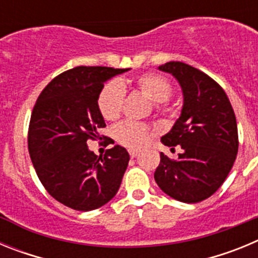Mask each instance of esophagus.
I'll use <instances>...</instances> for the list:
<instances>
[{
	"label": "esophagus",
	"instance_id": "1",
	"mask_svg": "<svg viewBox=\"0 0 258 258\" xmlns=\"http://www.w3.org/2000/svg\"><path fill=\"white\" fill-rule=\"evenodd\" d=\"M138 154H140L138 150H129V155H131V157H136Z\"/></svg>",
	"mask_w": 258,
	"mask_h": 258
}]
</instances>
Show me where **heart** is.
Here are the masks:
<instances>
[{"mask_svg": "<svg viewBox=\"0 0 258 258\" xmlns=\"http://www.w3.org/2000/svg\"><path fill=\"white\" fill-rule=\"evenodd\" d=\"M138 92L155 104L163 103L172 94V85L165 77L147 72L137 77ZM125 99V88L120 81H111L99 93L98 108L106 120L111 121L120 116ZM164 104V103H163ZM151 127L136 121H122L115 126V137L126 147L137 149L145 145L151 137Z\"/></svg>", "mask_w": 258, "mask_h": 258, "instance_id": "1", "label": "heart"}]
</instances>
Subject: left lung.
Masks as SVG:
<instances>
[{
    "instance_id": "1",
    "label": "left lung",
    "mask_w": 258,
    "mask_h": 258,
    "mask_svg": "<svg viewBox=\"0 0 258 258\" xmlns=\"http://www.w3.org/2000/svg\"><path fill=\"white\" fill-rule=\"evenodd\" d=\"M159 70L172 74L182 88L183 106L172 131L161 142L182 149L177 160L160 154L155 170L159 187L182 203L212 197L226 179L238 154V126L226 93L204 72L182 61Z\"/></svg>"
}]
</instances>
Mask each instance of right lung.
Listing matches in <instances>:
<instances>
[{"instance_id": "obj_1", "label": "right lung", "mask_w": 258, "mask_h": 258, "mask_svg": "<svg viewBox=\"0 0 258 258\" xmlns=\"http://www.w3.org/2000/svg\"><path fill=\"white\" fill-rule=\"evenodd\" d=\"M126 71L80 66L52 79L36 101L29 121V156L41 183L66 207L97 209L121 184L131 159L126 150L116 145L98 157L86 142L99 138L98 131L106 126L98 108L104 83Z\"/></svg>"}]
</instances>
